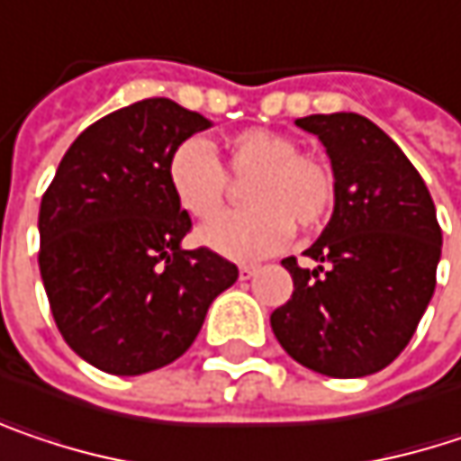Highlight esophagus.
<instances>
[{"instance_id": "34e87169", "label": "esophagus", "mask_w": 461, "mask_h": 461, "mask_svg": "<svg viewBox=\"0 0 461 461\" xmlns=\"http://www.w3.org/2000/svg\"><path fill=\"white\" fill-rule=\"evenodd\" d=\"M256 272H258V267H253V264H240V279H250Z\"/></svg>"}]
</instances>
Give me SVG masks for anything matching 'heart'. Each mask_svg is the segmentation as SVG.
<instances>
[{
  "label": "heart",
  "mask_w": 461,
  "mask_h": 461,
  "mask_svg": "<svg viewBox=\"0 0 461 461\" xmlns=\"http://www.w3.org/2000/svg\"><path fill=\"white\" fill-rule=\"evenodd\" d=\"M232 179H248V208L224 213L200 240L231 258H258L279 250L293 224L319 230L335 208V174L301 145L272 129H242L224 142V166L203 140H187L168 158V185L194 219H213L230 200Z\"/></svg>",
  "instance_id": "obj_1"
}]
</instances>
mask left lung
<instances>
[{
    "instance_id": "obj_1",
    "label": "left lung",
    "mask_w": 461,
    "mask_h": 461,
    "mask_svg": "<svg viewBox=\"0 0 461 461\" xmlns=\"http://www.w3.org/2000/svg\"><path fill=\"white\" fill-rule=\"evenodd\" d=\"M332 160L335 211L321 237L290 256L293 295L274 309L272 330L298 364L327 377L380 372L411 340L425 314L440 258L433 197L401 147L356 113L295 121Z\"/></svg>"
}]
</instances>
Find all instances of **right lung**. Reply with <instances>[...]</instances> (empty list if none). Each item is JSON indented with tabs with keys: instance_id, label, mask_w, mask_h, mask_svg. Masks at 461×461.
Returning <instances> with one entry per match:
<instances>
[{
	"instance_id": "1",
	"label": "right lung",
	"mask_w": 461,
	"mask_h": 461,
	"mask_svg": "<svg viewBox=\"0 0 461 461\" xmlns=\"http://www.w3.org/2000/svg\"><path fill=\"white\" fill-rule=\"evenodd\" d=\"M211 121L168 97L121 107L68 147L39 211V269L65 343L110 375H145L192 346L237 267L185 250L189 213L168 158Z\"/></svg>"
}]
</instances>
